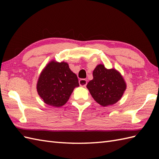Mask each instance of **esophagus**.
I'll use <instances>...</instances> for the list:
<instances>
[{"label":"esophagus","instance_id":"1","mask_svg":"<svg viewBox=\"0 0 159 159\" xmlns=\"http://www.w3.org/2000/svg\"><path fill=\"white\" fill-rule=\"evenodd\" d=\"M79 85L80 86H83V87H85L86 86V85L87 84V80L86 79H81L79 80Z\"/></svg>","mask_w":159,"mask_h":159}]
</instances>
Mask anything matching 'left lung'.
<instances>
[{
  "instance_id": "1",
  "label": "left lung",
  "mask_w": 159,
  "mask_h": 159,
  "mask_svg": "<svg viewBox=\"0 0 159 159\" xmlns=\"http://www.w3.org/2000/svg\"><path fill=\"white\" fill-rule=\"evenodd\" d=\"M93 79L87 87L96 102L103 107L116 103L119 100L126 85L123 77L115 69H107L100 64L93 72Z\"/></svg>"
}]
</instances>
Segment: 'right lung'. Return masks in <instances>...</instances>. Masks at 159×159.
<instances>
[{
    "instance_id": "right-lung-1",
    "label": "right lung",
    "mask_w": 159,
    "mask_h": 159,
    "mask_svg": "<svg viewBox=\"0 0 159 159\" xmlns=\"http://www.w3.org/2000/svg\"><path fill=\"white\" fill-rule=\"evenodd\" d=\"M79 86L77 76L65 62H50L41 73L37 84L38 94L50 106L59 107L69 100L74 89Z\"/></svg>"
}]
</instances>
